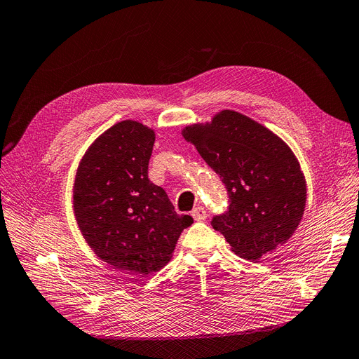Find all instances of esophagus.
Returning <instances> with one entry per match:
<instances>
[{
    "label": "esophagus",
    "mask_w": 359,
    "mask_h": 359,
    "mask_svg": "<svg viewBox=\"0 0 359 359\" xmlns=\"http://www.w3.org/2000/svg\"><path fill=\"white\" fill-rule=\"evenodd\" d=\"M192 217L195 221H205L208 218V213L205 210L203 206H196L194 210H192Z\"/></svg>",
    "instance_id": "34e87169"
}]
</instances>
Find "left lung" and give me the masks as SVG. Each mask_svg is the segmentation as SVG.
I'll return each instance as SVG.
<instances>
[{"label": "left lung", "instance_id": "8db88e82", "mask_svg": "<svg viewBox=\"0 0 359 359\" xmlns=\"http://www.w3.org/2000/svg\"><path fill=\"white\" fill-rule=\"evenodd\" d=\"M219 175L228 212L212 219L231 250L258 261L290 240L306 208V179L292 149L267 127L232 109L182 130Z\"/></svg>", "mask_w": 359, "mask_h": 359}]
</instances>
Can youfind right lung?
Instances as JSON below:
<instances>
[{
	"label": "right lung",
	"mask_w": 359,
	"mask_h": 359,
	"mask_svg": "<svg viewBox=\"0 0 359 359\" xmlns=\"http://www.w3.org/2000/svg\"><path fill=\"white\" fill-rule=\"evenodd\" d=\"M154 140L144 124L116 123L88 147L74 183V213L86 244L108 264L142 277L172 259L182 231L194 224L149 180Z\"/></svg>",
	"instance_id": "obj_1"
}]
</instances>
